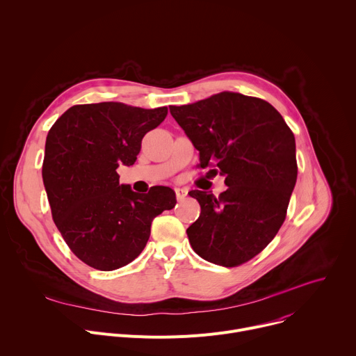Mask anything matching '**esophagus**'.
I'll list each match as a JSON object with an SVG mask.
<instances>
[{
    "instance_id": "esophagus-1",
    "label": "esophagus",
    "mask_w": 356,
    "mask_h": 356,
    "mask_svg": "<svg viewBox=\"0 0 356 356\" xmlns=\"http://www.w3.org/2000/svg\"><path fill=\"white\" fill-rule=\"evenodd\" d=\"M175 191H176V198L179 200V201H181V200H184L186 198V195H187V193H188V190L187 188H175Z\"/></svg>"
}]
</instances>
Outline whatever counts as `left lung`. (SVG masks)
<instances>
[{"label": "left lung", "instance_id": "obj_1", "mask_svg": "<svg viewBox=\"0 0 356 356\" xmlns=\"http://www.w3.org/2000/svg\"><path fill=\"white\" fill-rule=\"evenodd\" d=\"M169 110L200 152V166H214L228 186L218 197L188 193L201 207L187 228L190 245L207 262L239 266L262 252L284 222L297 180L294 135L268 101L239 92Z\"/></svg>", "mask_w": 356, "mask_h": 356}]
</instances>
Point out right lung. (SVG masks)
<instances>
[{"label":"right lung","mask_w":356,"mask_h":356,"mask_svg":"<svg viewBox=\"0 0 356 356\" xmlns=\"http://www.w3.org/2000/svg\"><path fill=\"white\" fill-rule=\"evenodd\" d=\"M168 107L145 110L122 103L69 108L50 128L42 177L54 221L74 255L98 270L131 264L146 246L154 218L176 206V194L155 186L147 194L120 184L117 169L131 166L146 132Z\"/></svg>","instance_id":"right-lung-1"}]
</instances>
